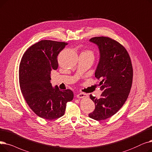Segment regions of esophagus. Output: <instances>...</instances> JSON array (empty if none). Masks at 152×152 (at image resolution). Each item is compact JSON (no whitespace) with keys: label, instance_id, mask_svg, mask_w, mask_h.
I'll return each instance as SVG.
<instances>
[{"label":"esophagus","instance_id":"1","mask_svg":"<svg viewBox=\"0 0 152 152\" xmlns=\"http://www.w3.org/2000/svg\"><path fill=\"white\" fill-rule=\"evenodd\" d=\"M88 96V95L85 93H80L77 95V98H86Z\"/></svg>","mask_w":152,"mask_h":152}]
</instances>
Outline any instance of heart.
I'll return each mask as SVG.
<instances>
[{"label": "heart", "instance_id": "obj_1", "mask_svg": "<svg viewBox=\"0 0 152 152\" xmlns=\"http://www.w3.org/2000/svg\"><path fill=\"white\" fill-rule=\"evenodd\" d=\"M85 53H90V54H92V52L91 51V50H86V51H85Z\"/></svg>", "mask_w": 152, "mask_h": 152}]
</instances>
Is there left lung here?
Masks as SVG:
<instances>
[{
    "mask_svg": "<svg viewBox=\"0 0 152 152\" xmlns=\"http://www.w3.org/2000/svg\"><path fill=\"white\" fill-rule=\"evenodd\" d=\"M90 41L99 49L95 77L100 80L103 93L99 99L90 95L95 108L88 116L103 121L116 113L127 100L132 83V65L127 50L117 41L107 37H93Z\"/></svg>",
    "mask_w": 152,
    "mask_h": 152,
    "instance_id": "8db88e82",
    "label": "left lung"
}]
</instances>
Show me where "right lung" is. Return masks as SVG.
Here are the masks:
<instances>
[{
	"label": "right lung",
	"mask_w": 152,
	"mask_h": 152,
	"mask_svg": "<svg viewBox=\"0 0 152 152\" xmlns=\"http://www.w3.org/2000/svg\"><path fill=\"white\" fill-rule=\"evenodd\" d=\"M67 42L41 40L29 48L19 66V83L21 93L31 110L39 117L48 120L64 114L66 104L74 98L67 89L53 88L50 72L58 67L57 56Z\"/></svg>",
	"instance_id": "add662e5"
}]
</instances>
